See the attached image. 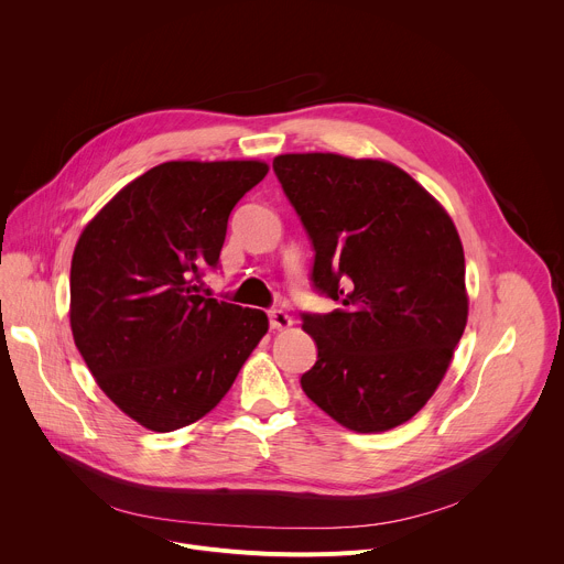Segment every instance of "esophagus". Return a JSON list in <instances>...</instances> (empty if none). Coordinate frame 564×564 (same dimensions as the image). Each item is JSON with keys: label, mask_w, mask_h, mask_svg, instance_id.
<instances>
[{"label": "esophagus", "mask_w": 564, "mask_h": 564, "mask_svg": "<svg viewBox=\"0 0 564 564\" xmlns=\"http://www.w3.org/2000/svg\"><path fill=\"white\" fill-rule=\"evenodd\" d=\"M268 316H270V328L272 330H288L292 326V316L285 314L283 310H270Z\"/></svg>", "instance_id": "obj_1"}]
</instances>
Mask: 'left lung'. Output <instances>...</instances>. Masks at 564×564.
I'll use <instances>...</instances> for the list:
<instances>
[{
    "label": "left lung",
    "mask_w": 564,
    "mask_h": 564,
    "mask_svg": "<svg viewBox=\"0 0 564 564\" xmlns=\"http://www.w3.org/2000/svg\"><path fill=\"white\" fill-rule=\"evenodd\" d=\"M272 167L312 240L314 290L341 303L301 314L318 350L303 392L357 433L409 422L466 328L464 250L451 216L386 160L285 153Z\"/></svg>",
    "instance_id": "obj_1"
}]
</instances>
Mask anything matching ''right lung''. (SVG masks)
Instances as JSON below:
<instances>
[{"mask_svg": "<svg viewBox=\"0 0 564 564\" xmlns=\"http://www.w3.org/2000/svg\"><path fill=\"white\" fill-rule=\"evenodd\" d=\"M259 160H172L122 187L79 234L70 330L98 386L131 420L170 433L205 417L268 333L263 310L209 296L234 205Z\"/></svg>", "mask_w": 564, "mask_h": 564, "instance_id": "obj_1", "label": "right lung"}]
</instances>
